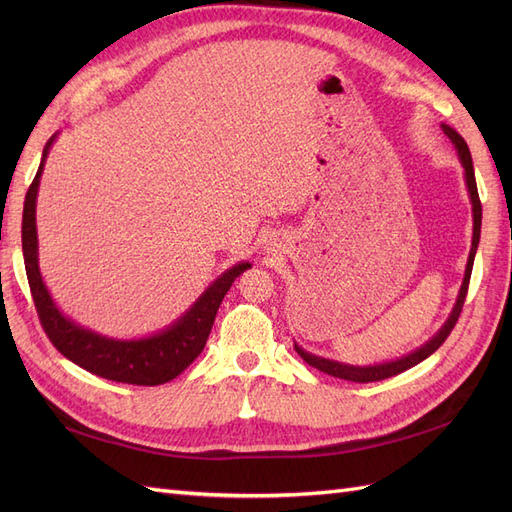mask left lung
<instances>
[{
	"label": "left lung",
	"mask_w": 512,
	"mask_h": 512,
	"mask_svg": "<svg viewBox=\"0 0 512 512\" xmlns=\"http://www.w3.org/2000/svg\"><path fill=\"white\" fill-rule=\"evenodd\" d=\"M442 132L448 136V141H451L455 145V149H457L459 162L463 166V179H466V188H468V196H470L472 222H474L472 224V247H470L468 262H466V273H463V280H461V286H459V292H457V299H455V305L451 309V314H448V318L444 320V324L438 329V333L433 335V337H429L423 346H418L416 350H412V352H408L404 356H399V359L384 361V363H374V365H350V363H339V361H333V359H324V356L307 352L297 342H294V350L299 352V356L307 365H312V367L324 371V374H329L333 378H342V380H350V382H378V380H384V378L397 376V374H401V371H406V369L418 365L421 361H425L429 354H433L444 344V339L448 337V333L453 331L455 322L459 318L461 307H463V301H466V294H468V284H470V275H472L474 256H476L478 241H480V224H483V207H480V200H478L474 164H472L468 143L463 141V136L457 130H453L451 126H446V123H442Z\"/></svg>",
	"instance_id": "8db88e82"
}]
</instances>
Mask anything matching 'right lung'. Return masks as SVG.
Instances as JSON below:
<instances>
[{
  "label": "right lung",
  "instance_id": "add662e5",
  "mask_svg": "<svg viewBox=\"0 0 512 512\" xmlns=\"http://www.w3.org/2000/svg\"><path fill=\"white\" fill-rule=\"evenodd\" d=\"M57 136L59 132H55L49 138V143L44 145L38 173L32 185H29L23 207V260L42 327L53 346L68 361L87 369L89 374L138 386H156L173 380L203 352L224 294L230 290L232 282L252 265L241 260L237 265L228 267L224 273L215 277L203 290V294L177 320L145 337H108L72 320L53 301L49 288H46L42 280L38 262L36 203L42 170Z\"/></svg>",
  "mask_w": 512,
  "mask_h": 512
}]
</instances>
